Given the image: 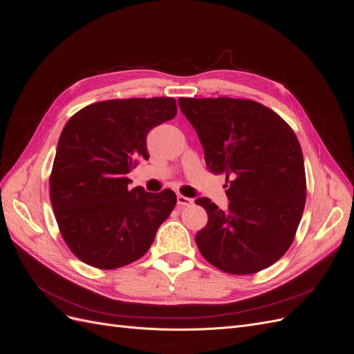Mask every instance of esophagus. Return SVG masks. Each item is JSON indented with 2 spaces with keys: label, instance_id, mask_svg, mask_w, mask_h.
<instances>
[{
  "label": "esophagus",
  "instance_id": "1",
  "mask_svg": "<svg viewBox=\"0 0 354 354\" xmlns=\"http://www.w3.org/2000/svg\"><path fill=\"white\" fill-rule=\"evenodd\" d=\"M176 202H178V207H179V208L189 207V205H192V203H194V201H192L191 198H187V196H183V195H180V194L176 196Z\"/></svg>",
  "mask_w": 354,
  "mask_h": 354
}]
</instances>
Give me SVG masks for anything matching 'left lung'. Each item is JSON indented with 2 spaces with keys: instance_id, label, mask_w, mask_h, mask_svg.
<instances>
[{
  "instance_id": "1",
  "label": "left lung",
  "mask_w": 354,
  "mask_h": 354,
  "mask_svg": "<svg viewBox=\"0 0 354 354\" xmlns=\"http://www.w3.org/2000/svg\"><path fill=\"white\" fill-rule=\"evenodd\" d=\"M214 174H225L228 209L208 198V224L195 241L201 254L230 274H252L290 248L306 205L301 146L271 109L252 100L218 97L178 100Z\"/></svg>"
}]
</instances>
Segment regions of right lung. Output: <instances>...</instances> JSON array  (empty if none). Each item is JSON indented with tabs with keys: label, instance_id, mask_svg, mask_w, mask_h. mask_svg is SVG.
I'll return each instance as SVG.
<instances>
[{
	"label": "right lung",
	"instance_id": "obj_1",
	"mask_svg": "<svg viewBox=\"0 0 354 354\" xmlns=\"http://www.w3.org/2000/svg\"><path fill=\"white\" fill-rule=\"evenodd\" d=\"M172 97L118 99L86 106L66 123L50 196L66 244L83 263L113 270L151 248L176 195L129 188L127 174L149 159L146 136L176 115Z\"/></svg>",
	"mask_w": 354,
	"mask_h": 354
}]
</instances>
